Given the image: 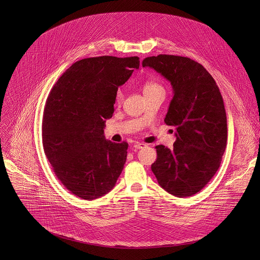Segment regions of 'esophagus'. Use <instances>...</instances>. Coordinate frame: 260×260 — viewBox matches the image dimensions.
<instances>
[{
    "label": "esophagus",
    "instance_id": "1",
    "mask_svg": "<svg viewBox=\"0 0 260 260\" xmlns=\"http://www.w3.org/2000/svg\"><path fill=\"white\" fill-rule=\"evenodd\" d=\"M145 146H146L145 143H136V144L134 145V147H135L136 149H140V148H143V147H145Z\"/></svg>",
    "mask_w": 260,
    "mask_h": 260
}]
</instances>
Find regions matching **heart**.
<instances>
[{
	"label": "heart",
	"instance_id": "obj_1",
	"mask_svg": "<svg viewBox=\"0 0 260 260\" xmlns=\"http://www.w3.org/2000/svg\"><path fill=\"white\" fill-rule=\"evenodd\" d=\"M157 88H162V86L159 85L158 83H156V82H147V83H145V85H144L143 91L146 92V91L153 90V89H157ZM116 99H117V101H120V100L122 99V91H121L120 89L117 91Z\"/></svg>",
	"mask_w": 260,
	"mask_h": 260
}]
</instances>
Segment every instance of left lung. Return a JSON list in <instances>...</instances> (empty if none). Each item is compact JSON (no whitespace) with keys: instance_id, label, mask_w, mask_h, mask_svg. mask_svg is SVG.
Listing matches in <instances>:
<instances>
[{"instance_id":"obj_1","label":"left lung","mask_w":260,"mask_h":260,"mask_svg":"<svg viewBox=\"0 0 260 260\" xmlns=\"http://www.w3.org/2000/svg\"><path fill=\"white\" fill-rule=\"evenodd\" d=\"M171 82L174 97L165 122L176 127L172 149L157 145L152 171L159 185L176 197L198 193L220 167L228 127L223 99L215 80L198 62L173 54L142 61Z\"/></svg>"}]
</instances>
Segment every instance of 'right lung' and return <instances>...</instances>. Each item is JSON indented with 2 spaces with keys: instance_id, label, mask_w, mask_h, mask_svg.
Returning a JSON list of instances; mask_svg holds the SVG:
<instances>
[{
  "instance_id": "right-lung-1",
  "label": "right lung",
  "mask_w": 260,
  "mask_h": 260,
  "mask_svg": "<svg viewBox=\"0 0 260 260\" xmlns=\"http://www.w3.org/2000/svg\"><path fill=\"white\" fill-rule=\"evenodd\" d=\"M139 65L138 57L80 60L48 94L42 122L44 152L58 179L79 198L107 194L125 165L128 144L105 139V119L113 117L118 87Z\"/></svg>"
}]
</instances>
